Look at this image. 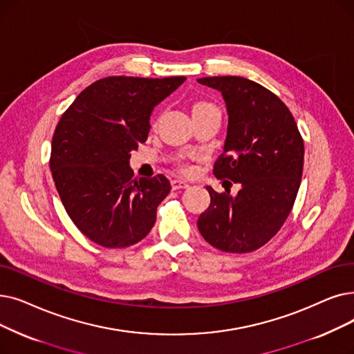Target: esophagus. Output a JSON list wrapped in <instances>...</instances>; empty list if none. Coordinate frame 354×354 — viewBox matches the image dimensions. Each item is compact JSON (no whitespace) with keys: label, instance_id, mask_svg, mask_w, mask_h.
Returning <instances> with one entry per match:
<instances>
[{"label":"esophagus","instance_id":"1","mask_svg":"<svg viewBox=\"0 0 354 354\" xmlns=\"http://www.w3.org/2000/svg\"><path fill=\"white\" fill-rule=\"evenodd\" d=\"M171 185H172V189H174V191H178V189H185V188H188L189 183H188L187 180H183V179H174V180L171 182Z\"/></svg>","mask_w":354,"mask_h":354}]
</instances>
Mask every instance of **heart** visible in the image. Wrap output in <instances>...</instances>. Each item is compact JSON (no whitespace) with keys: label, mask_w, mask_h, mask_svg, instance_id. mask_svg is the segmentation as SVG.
<instances>
[{"label":"heart","mask_w":354,"mask_h":354,"mask_svg":"<svg viewBox=\"0 0 354 354\" xmlns=\"http://www.w3.org/2000/svg\"><path fill=\"white\" fill-rule=\"evenodd\" d=\"M209 106H214V105H211L209 102H204V101L195 102V104H194V106H192V113H195V111H199V110H205V109H209ZM182 167H183V169H188V165L182 162Z\"/></svg>","instance_id":"heart-1"}]
</instances>
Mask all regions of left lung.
<instances>
[{
    "label": "left lung",
    "mask_w": 354,
    "mask_h": 354,
    "mask_svg": "<svg viewBox=\"0 0 354 354\" xmlns=\"http://www.w3.org/2000/svg\"><path fill=\"white\" fill-rule=\"evenodd\" d=\"M196 81L221 92L228 114L224 149L212 172L240 185L236 195L207 187L211 203L199 215L198 230L215 249L249 253L279 232L294 207L304 140L288 106L265 86L240 76ZM230 180L224 182L232 185Z\"/></svg>",
    "instance_id": "left-lung-1"
}]
</instances>
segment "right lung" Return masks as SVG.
<instances>
[{"label": "right lung", "instance_id": "add662e5", "mask_svg": "<svg viewBox=\"0 0 354 354\" xmlns=\"http://www.w3.org/2000/svg\"><path fill=\"white\" fill-rule=\"evenodd\" d=\"M185 80L102 78L57 122L50 171L60 201L81 233L102 248H129L155 225L171 183L163 175L134 179L130 158L147 140L153 109Z\"/></svg>", "mask_w": 354, "mask_h": 354}]
</instances>
